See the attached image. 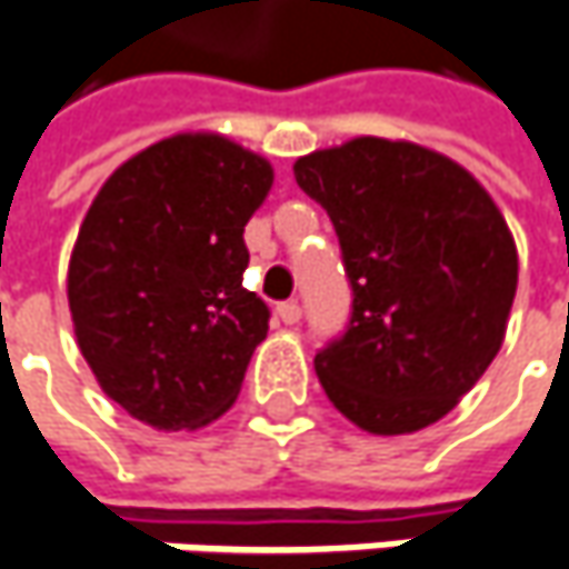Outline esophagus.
Segmentation results:
<instances>
[{"mask_svg":"<svg viewBox=\"0 0 569 569\" xmlns=\"http://www.w3.org/2000/svg\"><path fill=\"white\" fill-rule=\"evenodd\" d=\"M277 318H280L283 325H296V321L302 318V309H299V302H283V306H277Z\"/></svg>","mask_w":569,"mask_h":569,"instance_id":"obj_1","label":"esophagus"}]
</instances>
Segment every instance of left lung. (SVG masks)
Returning a JSON list of instances; mask_svg holds the SVG:
<instances>
[{"mask_svg": "<svg viewBox=\"0 0 569 569\" xmlns=\"http://www.w3.org/2000/svg\"><path fill=\"white\" fill-rule=\"evenodd\" d=\"M292 173L331 218L353 289L348 331L316 353L325 396L370 435L435 425L506 338L518 251L499 206L451 157L370 134Z\"/></svg>", "mask_w": 569, "mask_h": 569, "instance_id": "1", "label": "left lung"}]
</instances>
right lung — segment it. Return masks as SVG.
Here are the masks:
<instances>
[{
    "label": "right lung",
    "mask_w": 569,
    "mask_h": 569,
    "mask_svg": "<svg viewBox=\"0 0 569 569\" xmlns=\"http://www.w3.org/2000/svg\"><path fill=\"white\" fill-rule=\"evenodd\" d=\"M267 157L183 131L128 157L96 192L67 270L77 345L102 392L157 431L231 409L270 309L244 289V224Z\"/></svg>",
    "instance_id": "right-lung-1"
}]
</instances>
